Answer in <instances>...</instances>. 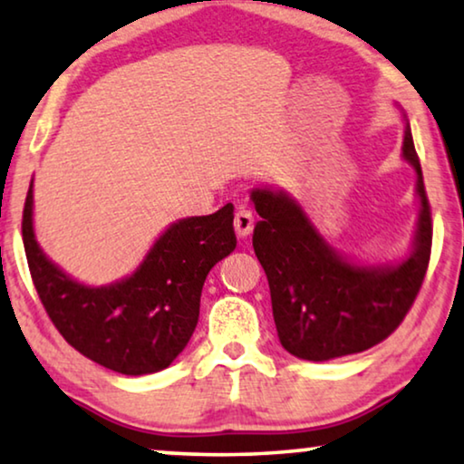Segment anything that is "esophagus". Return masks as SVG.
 Wrapping results in <instances>:
<instances>
[{
    "label": "esophagus",
    "mask_w": 464,
    "mask_h": 464,
    "mask_svg": "<svg viewBox=\"0 0 464 464\" xmlns=\"http://www.w3.org/2000/svg\"><path fill=\"white\" fill-rule=\"evenodd\" d=\"M253 213L249 211L246 207H240L237 213H234V230H237V234L240 238L249 237V234L253 232Z\"/></svg>",
    "instance_id": "1"
}]
</instances>
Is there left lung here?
<instances>
[{"label":"left lung","mask_w":464,"mask_h":464,"mask_svg":"<svg viewBox=\"0 0 464 464\" xmlns=\"http://www.w3.org/2000/svg\"><path fill=\"white\" fill-rule=\"evenodd\" d=\"M403 158L416 170L420 196L414 251L397 266H359L329 246L306 213L283 192L256 188L262 221L253 249L268 276L278 340L294 357L329 361L380 344L401 325L422 287L433 243V221L410 124Z\"/></svg>","instance_id":"left-lung-1"}]
</instances>
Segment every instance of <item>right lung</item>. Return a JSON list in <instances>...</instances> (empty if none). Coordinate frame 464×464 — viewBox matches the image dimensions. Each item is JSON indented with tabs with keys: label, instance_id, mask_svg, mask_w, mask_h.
Instances as JSON below:
<instances>
[{
	"label": "right lung",
	"instance_id": "add662e5",
	"mask_svg": "<svg viewBox=\"0 0 464 464\" xmlns=\"http://www.w3.org/2000/svg\"><path fill=\"white\" fill-rule=\"evenodd\" d=\"M23 243L37 295L67 344L107 370L143 376L169 367L192 338L208 270L237 246L234 207L177 221L135 275L107 287H86L56 268L37 245L31 181Z\"/></svg>",
	"mask_w": 464,
	"mask_h": 464
}]
</instances>
